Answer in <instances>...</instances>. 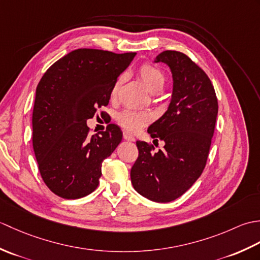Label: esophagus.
Listing matches in <instances>:
<instances>
[{"instance_id":"34e87169","label":"esophagus","mask_w":260,"mask_h":260,"mask_svg":"<svg viewBox=\"0 0 260 260\" xmlns=\"http://www.w3.org/2000/svg\"><path fill=\"white\" fill-rule=\"evenodd\" d=\"M124 140L129 141V142H134L135 141V137L133 135H131V134L127 133V132H124Z\"/></svg>"}]
</instances>
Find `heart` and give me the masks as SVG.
<instances>
[{"label": "heart", "mask_w": 260, "mask_h": 260, "mask_svg": "<svg viewBox=\"0 0 260 260\" xmlns=\"http://www.w3.org/2000/svg\"><path fill=\"white\" fill-rule=\"evenodd\" d=\"M139 76L144 82L146 88L152 93L159 92L165 85V76L161 69H158L155 66L145 63L140 67ZM121 78H119L112 89V97H116L120 87ZM118 123L124 127L126 131L134 133L144 127L148 121L151 120V115L147 113H137L133 110H124L121 112L117 117Z\"/></svg>", "instance_id": "heart-1"}]
</instances>
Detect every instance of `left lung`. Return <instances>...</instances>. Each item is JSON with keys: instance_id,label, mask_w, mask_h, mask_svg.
I'll list each match as a JSON object with an SVG mask.
<instances>
[{"instance_id": "left-lung-1", "label": "left lung", "mask_w": 260, "mask_h": 260, "mask_svg": "<svg viewBox=\"0 0 260 260\" xmlns=\"http://www.w3.org/2000/svg\"><path fill=\"white\" fill-rule=\"evenodd\" d=\"M172 73L169 108L148 127L164 142L163 150L137 141L139 157L131 170L134 189L155 202H171L185 193L206 167L218 115V101L207 74L179 51L167 50L154 60Z\"/></svg>"}]
</instances>
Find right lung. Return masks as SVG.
<instances>
[{"instance_id": "1", "label": "right lung", "mask_w": 260, "mask_h": 260, "mask_svg": "<svg viewBox=\"0 0 260 260\" xmlns=\"http://www.w3.org/2000/svg\"><path fill=\"white\" fill-rule=\"evenodd\" d=\"M135 52L77 49L42 76L32 114V144L46 185L63 199L96 190L102 163L123 139L117 125L89 135L87 119L107 106L118 76Z\"/></svg>"}]
</instances>
